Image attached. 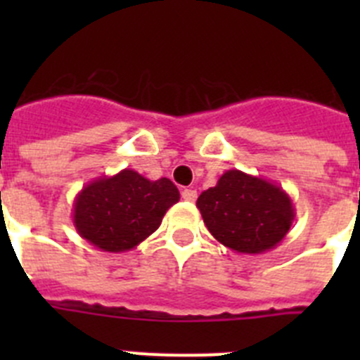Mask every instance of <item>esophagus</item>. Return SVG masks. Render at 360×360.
<instances>
[{
	"label": "esophagus",
	"mask_w": 360,
	"mask_h": 360,
	"mask_svg": "<svg viewBox=\"0 0 360 360\" xmlns=\"http://www.w3.org/2000/svg\"><path fill=\"white\" fill-rule=\"evenodd\" d=\"M196 191L195 189H184L182 191V198L187 200V202H195L196 200Z\"/></svg>",
	"instance_id": "34e87169"
}]
</instances>
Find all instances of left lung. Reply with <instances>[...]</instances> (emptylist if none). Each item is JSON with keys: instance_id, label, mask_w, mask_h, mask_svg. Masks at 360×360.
<instances>
[{"instance_id": "1", "label": "left lung", "mask_w": 360, "mask_h": 360, "mask_svg": "<svg viewBox=\"0 0 360 360\" xmlns=\"http://www.w3.org/2000/svg\"><path fill=\"white\" fill-rule=\"evenodd\" d=\"M203 224L221 245L240 254H263L287 236L295 218L283 187L262 176L229 169L196 200Z\"/></svg>"}]
</instances>
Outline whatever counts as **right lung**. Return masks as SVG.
I'll list each match as a JSON object with an SVG mask.
<instances>
[{
  "label": "right lung",
  "mask_w": 360,
  "mask_h": 360,
  "mask_svg": "<svg viewBox=\"0 0 360 360\" xmlns=\"http://www.w3.org/2000/svg\"><path fill=\"white\" fill-rule=\"evenodd\" d=\"M180 200L169 178L148 180L133 169L101 176L81 189L73 202L79 236L104 252L135 249L162 224Z\"/></svg>",
  "instance_id": "right-lung-1"
}]
</instances>
